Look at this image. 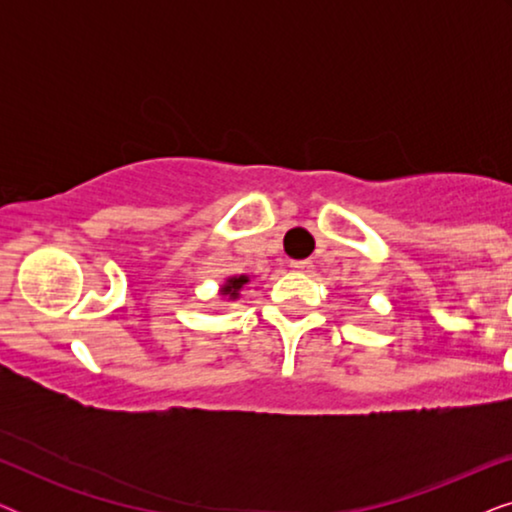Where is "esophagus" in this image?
Here are the masks:
<instances>
[{
	"label": "esophagus",
	"mask_w": 512,
	"mask_h": 512,
	"mask_svg": "<svg viewBox=\"0 0 512 512\" xmlns=\"http://www.w3.org/2000/svg\"><path fill=\"white\" fill-rule=\"evenodd\" d=\"M291 268L298 272H310L314 265H312V261H291Z\"/></svg>",
	"instance_id": "esophagus-1"
}]
</instances>
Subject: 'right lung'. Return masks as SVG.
<instances>
[{"label": "right lung", "mask_w": 512, "mask_h": 512, "mask_svg": "<svg viewBox=\"0 0 512 512\" xmlns=\"http://www.w3.org/2000/svg\"><path fill=\"white\" fill-rule=\"evenodd\" d=\"M249 282V277H244V275H240V277H233V279H228V284L223 286V293H228L230 298H237V291L242 289L244 284Z\"/></svg>", "instance_id": "obj_1"}]
</instances>
